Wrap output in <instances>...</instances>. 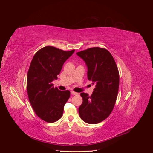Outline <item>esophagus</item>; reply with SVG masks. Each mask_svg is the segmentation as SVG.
Wrapping results in <instances>:
<instances>
[{
	"mask_svg": "<svg viewBox=\"0 0 153 153\" xmlns=\"http://www.w3.org/2000/svg\"><path fill=\"white\" fill-rule=\"evenodd\" d=\"M71 94H73V95H78V92H74V91H71Z\"/></svg>",
	"mask_w": 153,
	"mask_h": 153,
	"instance_id": "1",
	"label": "esophagus"
}]
</instances>
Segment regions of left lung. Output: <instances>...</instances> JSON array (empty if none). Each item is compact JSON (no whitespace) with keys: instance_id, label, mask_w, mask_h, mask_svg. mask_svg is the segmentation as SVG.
Segmentation results:
<instances>
[{"instance_id":"obj_1","label":"left lung","mask_w":153,"mask_h":153,"mask_svg":"<svg viewBox=\"0 0 153 153\" xmlns=\"http://www.w3.org/2000/svg\"><path fill=\"white\" fill-rule=\"evenodd\" d=\"M76 55L86 64L88 80L95 84L91 96L80 93L83 102L78 112L84 122L99 123L109 116L114 107L119 85L118 69L112 55L105 48H90Z\"/></svg>"}]
</instances>
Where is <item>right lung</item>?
<instances>
[{
	"mask_svg": "<svg viewBox=\"0 0 153 153\" xmlns=\"http://www.w3.org/2000/svg\"><path fill=\"white\" fill-rule=\"evenodd\" d=\"M74 52L47 46L36 52L30 62L27 78L29 100L36 115L47 123L62 117L70 96L69 91H59L52 82L57 79L64 63Z\"/></svg>",
	"mask_w": 153,
	"mask_h": 153,
	"instance_id": "add662e5",
	"label": "right lung"
}]
</instances>
